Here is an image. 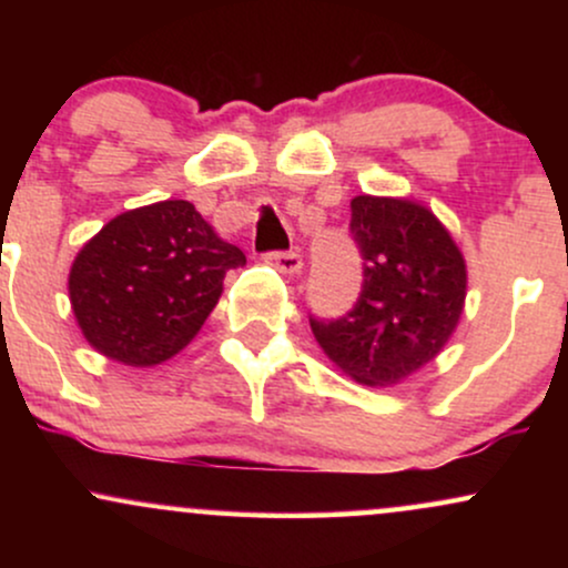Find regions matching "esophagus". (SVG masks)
Instances as JSON below:
<instances>
[{"label":"esophagus","instance_id":"obj_1","mask_svg":"<svg viewBox=\"0 0 568 568\" xmlns=\"http://www.w3.org/2000/svg\"><path fill=\"white\" fill-rule=\"evenodd\" d=\"M266 262L275 266L280 275H288V277L298 275V272L304 270V258L298 256L296 251H288V253H270V256H266Z\"/></svg>","mask_w":568,"mask_h":568}]
</instances>
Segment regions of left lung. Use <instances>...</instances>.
<instances>
[{"label": "left lung", "mask_w": 568, "mask_h": 568, "mask_svg": "<svg viewBox=\"0 0 568 568\" xmlns=\"http://www.w3.org/2000/svg\"><path fill=\"white\" fill-rule=\"evenodd\" d=\"M352 237L363 291L342 321H310L328 361L366 387H395L440 355L465 312L467 264L443 221L410 197L357 194Z\"/></svg>", "instance_id": "1"}]
</instances>
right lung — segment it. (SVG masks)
I'll list each match as a JSON object with an SVG mask.
<instances>
[{
	"instance_id": "1",
	"label": "right lung",
	"mask_w": 568,
	"mask_h": 568,
	"mask_svg": "<svg viewBox=\"0 0 568 568\" xmlns=\"http://www.w3.org/2000/svg\"><path fill=\"white\" fill-rule=\"evenodd\" d=\"M245 264L237 245L186 200L120 213L82 245L69 272V302L95 352L130 368L171 361L200 334Z\"/></svg>"
}]
</instances>
